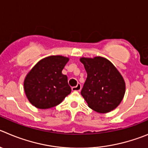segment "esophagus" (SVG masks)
Masks as SVG:
<instances>
[{"label":"esophagus","instance_id":"esophagus-1","mask_svg":"<svg viewBox=\"0 0 148 148\" xmlns=\"http://www.w3.org/2000/svg\"><path fill=\"white\" fill-rule=\"evenodd\" d=\"M81 88H82V85H80L79 83L77 84V86H74V87H72V90L73 91H80Z\"/></svg>","mask_w":148,"mask_h":148}]
</instances>
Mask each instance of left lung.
Listing matches in <instances>:
<instances>
[{
  "mask_svg": "<svg viewBox=\"0 0 148 148\" xmlns=\"http://www.w3.org/2000/svg\"><path fill=\"white\" fill-rule=\"evenodd\" d=\"M80 61L88 74L81 95L88 107L99 113L114 110L125 92V81L121 73L104 58H81Z\"/></svg>",
  "mask_w": 148,
  "mask_h": 148,
  "instance_id": "left-lung-1",
  "label": "left lung"
}]
</instances>
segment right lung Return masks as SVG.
<instances>
[{
  "label": "right lung",
  "instance_id": "1",
  "mask_svg": "<svg viewBox=\"0 0 148 148\" xmlns=\"http://www.w3.org/2000/svg\"><path fill=\"white\" fill-rule=\"evenodd\" d=\"M69 58L52 55L39 60L25 77L26 96L36 108H52L58 105L71 93L68 77L62 74Z\"/></svg>",
  "mask_w": 148,
  "mask_h": 148
}]
</instances>
